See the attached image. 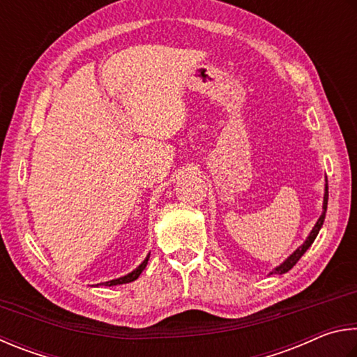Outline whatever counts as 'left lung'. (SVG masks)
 I'll use <instances>...</instances> for the list:
<instances>
[{
    "mask_svg": "<svg viewBox=\"0 0 357 357\" xmlns=\"http://www.w3.org/2000/svg\"><path fill=\"white\" fill-rule=\"evenodd\" d=\"M328 196H329V195H328V180H326V185H324V197H323V211H321V216L318 218V221L315 222L314 229L310 230L309 236H307V238H305V241L303 243V245L299 246L295 252L290 254L289 257H287V259L282 261V264H280L279 266L274 268V270H273L270 274H284V273H287V271H290L291 268L296 265V261L303 257L304 252L307 251V249L312 246V243L315 241L317 235H318V232H320V229H321V226H323V222H324V216H326V208H328Z\"/></svg>",
    "mask_w": 357,
    "mask_h": 357,
    "instance_id": "1",
    "label": "left lung"
}]
</instances>
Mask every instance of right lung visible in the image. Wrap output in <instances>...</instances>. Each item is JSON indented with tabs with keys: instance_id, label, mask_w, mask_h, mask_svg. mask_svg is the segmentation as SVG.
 <instances>
[{
	"instance_id": "right-lung-1",
	"label": "right lung",
	"mask_w": 357,
	"mask_h": 357,
	"mask_svg": "<svg viewBox=\"0 0 357 357\" xmlns=\"http://www.w3.org/2000/svg\"><path fill=\"white\" fill-rule=\"evenodd\" d=\"M149 257H150V254L147 255L146 259L142 260V264L139 265V266H136L133 271L131 273H128V274H125V276H122V278H117V279H112V280H108V282H102V284H97V287H100V285H105V287H112V285H121V284H128V282H133V280H136L137 278H139V274L144 271V268L147 266V261H149Z\"/></svg>"
}]
</instances>
